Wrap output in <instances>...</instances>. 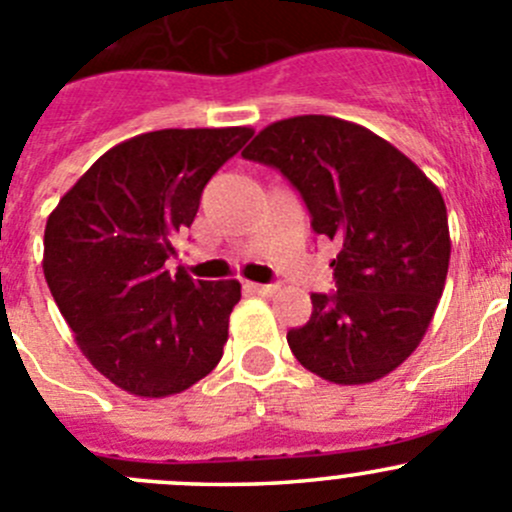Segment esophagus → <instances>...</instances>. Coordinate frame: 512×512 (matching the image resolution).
I'll return each mask as SVG.
<instances>
[{
  "label": "esophagus",
  "mask_w": 512,
  "mask_h": 512,
  "mask_svg": "<svg viewBox=\"0 0 512 512\" xmlns=\"http://www.w3.org/2000/svg\"><path fill=\"white\" fill-rule=\"evenodd\" d=\"M247 289L255 294H275L277 285H255V282H247Z\"/></svg>",
  "instance_id": "esophagus-1"
}]
</instances>
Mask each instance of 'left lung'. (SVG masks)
Instances as JSON below:
<instances>
[{
  "label": "left lung",
  "mask_w": 512,
  "mask_h": 512,
  "mask_svg": "<svg viewBox=\"0 0 512 512\" xmlns=\"http://www.w3.org/2000/svg\"><path fill=\"white\" fill-rule=\"evenodd\" d=\"M299 190L317 235L339 245L337 292L312 294L289 329L299 364L332 384H371L421 344L451 260L443 195L411 158L359 123L294 116L242 151Z\"/></svg>",
  "instance_id": "left-lung-1"
}]
</instances>
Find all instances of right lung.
Segmentation results:
<instances>
[{
  "label": "right lung",
  "mask_w": 512,
  "mask_h": 512,
  "mask_svg": "<svg viewBox=\"0 0 512 512\" xmlns=\"http://www.w3.org/2000/svg\"><path fill=\"white\" fill-rule=\"evenodd\" d=\"M252 128H163L118 143L59 200L44 277L86 359L111 384L163 399L218 366L240 282L168 270L200 195Z\"/></svg>",
  "instance_id": "add662e5"
}]
</instances>
